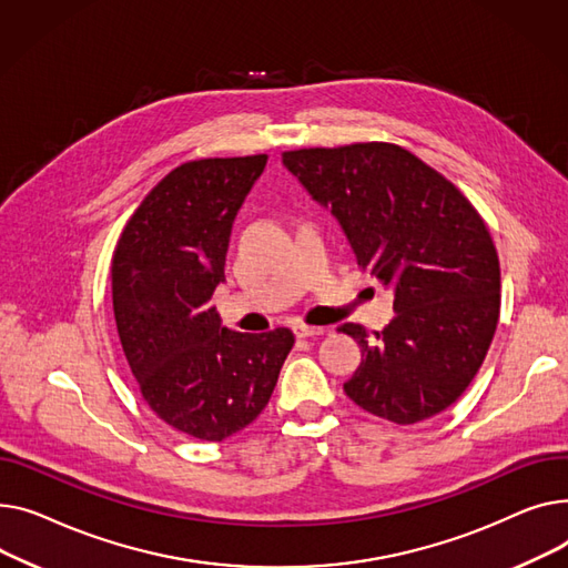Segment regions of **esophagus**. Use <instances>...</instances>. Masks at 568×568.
Masks as SVG:
<instances>
[{"instance_id": "34e87169", "label": "esophagus", "mask_w": 568, "mask_h": 568, "mask_svg": "<svg viewBox=\"0 0 568 568\" xmlns=\"http://www.w3.org/2000/svg\"><path fill=\"white\" fill-rule=\"evenodd\" d=\"M293 332H295V337H318V335H323L325 327H316V325L297 323V325L293 327Z\"/></svg>"}]
</instances>
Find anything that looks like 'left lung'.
<instances>
[{
  "label": "left lung",
  "mask_w": 568,
  "mask_h": 568,
  "mask_svg": "<svg viewBox=\"0 0 568 568\" xmlns=\"http://www.w3.org/2000/svg\"><path fill=\"white\" fill-rule=\"evenodd\" d=\"M337 217L357 265L394 291V318L369 339L344 323L362 362L353 402L394 424L449 408L477 376L499 318V261L475 206L410 151L366 142L282 155Z\"/></svg>",
  "instance_id": "1"
}]
</instances>
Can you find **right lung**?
I'll return each mask as SVG.
<instances>
[{"label":"right lung","instance_id":"1","mask_svg":"<svg viewBox=\"0 0 568 568\" xmlns=\"http://www.w3.org/2000/svg\"><path fill=\"white\" fill-rule=\"evenodd\" d=\"M268 155L192 160L166 174L112 258L119 339L149 408L185 436L220 443L268 406L293 332L229 329L209 305L229 236Z\"/></svg>","mask_w":568,"mask_h":568}]
</instances>
